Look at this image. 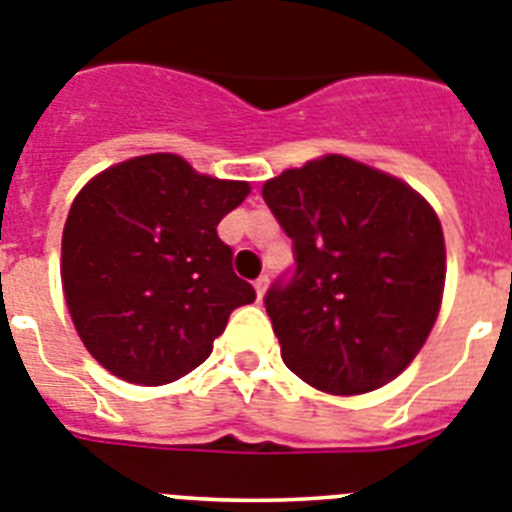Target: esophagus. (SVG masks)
I'll list each match as a JSON object with an SVG mask.
<instances>
[{
    "label": "esophagus",
    "mask_w": 512,
    "mask_h": 512,
    "mask_svg": "<svg viewBox=\"0 0 512 512\" xmlns=\"http://www.w3.org/2000/svg\"><path fill=\"white\" fill-rule=\"evenodd\" d=\"M268 283H270V278L268 276H260L255 281V291H257V299H263L265 294H268Z\"/></svg>",
    "instance_id": "obj_1"
}]
</instances>
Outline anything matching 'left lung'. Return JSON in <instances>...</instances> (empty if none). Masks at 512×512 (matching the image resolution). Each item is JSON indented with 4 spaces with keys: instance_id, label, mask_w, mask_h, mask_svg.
<instances>
[{
    "instance_id": "1",
    "label": "left lung",
    "mask_w": 512,
    "mask_h": 512,
    "mask_svg": "<svg viewBox=\"0 0 512 512\" xmlns=\"http://www.w3.org/2000/svg\"><path fill=\"white\" fill-rule=\"evenodd\" d=\"M294 239L296 273L265 309L283 364L330 395L388 385L440 315L445 236L435 208L393 174L328 153L263 184Z\"/></svg>"
}]
</instances>
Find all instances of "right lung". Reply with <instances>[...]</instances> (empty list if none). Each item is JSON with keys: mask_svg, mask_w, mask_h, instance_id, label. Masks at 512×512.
I'll list each match as a JSON object with an SVG mask.
<instances>
[{"mask_svg": "<svg viewBox=\"0 0 512 512\" xmlns=\"http://www.w3.org/2000/svg\"><path fill=\"white\" fill-rule=\"evenodd\" d=\"M249 190L176 153H148L77 192L62 231V291L103 369L135 385L179 380L208 359L231 312L255 302L216 231Z\"/></svg>", "mask_w": 512, "mask_h": 512, "instance_id": "1", "label": "right lung"}]
</instances>
